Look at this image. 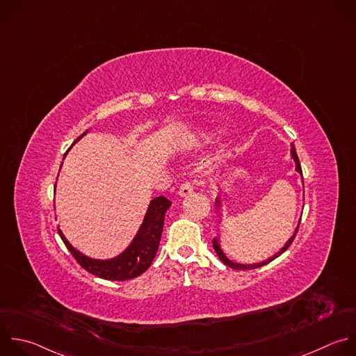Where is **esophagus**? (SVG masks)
<instances>
[{"mask_svg": "<svg viewBox=\"0 0 356 356\" xmlns=\"http://www.w3.org/2000/svg\"><path fill=\"white\" fill-rule=\"evenodd\" d=\"M193 193V184L190 183V181H184L181 186H180V188H179V195L180 197H186V195H188V194H191Z\"/></svg>", "mask_w": 356, "mask_h": 356, "instance_id": "34e87169", "label": "esophagus"}]
</instances>
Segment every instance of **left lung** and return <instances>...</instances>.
Returning a JSON list of instances; mask_svg holds the SVG:
<instances>
[{"instance_id": "left-lung-1", "label": "left lung", "mask_w": 356, "mask_h": 356, "mask_svg": "<svg viewBox=\"0 0 356 356\" xmlns=\"http://www.w3.org/2000/svg\"><path fill=\"white\" fill-rule=\"evenodd\" d=\"M291 156H292V159L295 161V166H296V172L298 173H300V176H302V168H300V162H299V158H298V154H296V149H295V147H293V144H291ZM216 207H220V197H216ZM298 230H299V223H298V226H296V229H295V233H293V236L292 238L285 243V246L277 253V254H274L273 257H270V259H267L266 261H263V263H256V264H241V263H234V261H232V260H229L227 257H226V254L223 253V250H222V248H220V243H219V238H213V241H212V245H213V249H215V252H216V254H218V257H219V260L223 263V264H226L227 267H230V268H233V270H254V268H259V267H263V266H266V264H268V263H271L273 260H275L277 257H280L291 245H292V242H293V239H295V236H296V233H298Z\"/></svg>"}]
</instances>
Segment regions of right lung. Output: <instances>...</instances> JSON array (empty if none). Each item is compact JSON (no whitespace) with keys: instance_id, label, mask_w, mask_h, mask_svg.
<instances>
[{"instance_id":"1","label":"right lung","mask_w":356,"mask_h":356,"mask_svg":"<svg viewBox=\"0 0 356 356\" xmlns=\"http://www.w3.org/2000/svg\"><path fill=\"white\" fill-rule=\"evenodd\" d=\"M86 133L88 131L78 137L74 141V144L78 143ZM170 205L172 202L163 195L154 198L149 202L144 222L141 223L130 246L123 253L110 260H97L82 254L75 248H72V245L67 241L61 229H58V233L70 253L74 256L78 264L88 273L108 281L133 280L145 273L148 267L152 264L161 242L165 213Z\"/></svg>"}]
</instances>
